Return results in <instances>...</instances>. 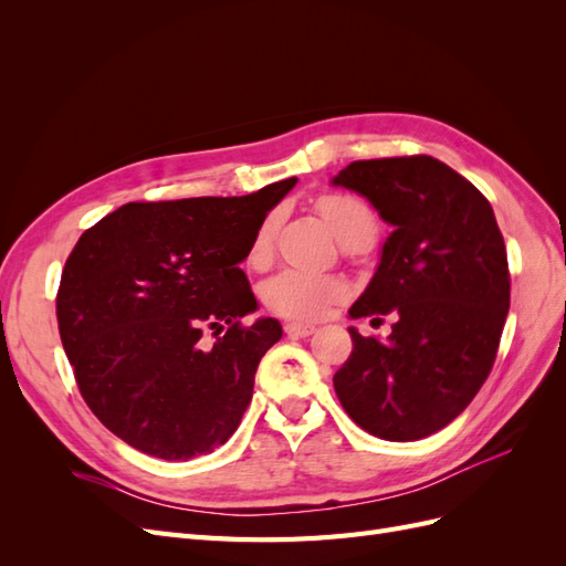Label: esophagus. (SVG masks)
<instances>
[{
	"instance_id": "esophagus-1",
	"label": "esophagus",
	"mask_w": 566,
	"mask_h": 566,
	"mask_svg": "<svg viewBox=\"0 0 566 566\" xmlns=\"http://www.w3.org/2000/svg\"><path fill=\"white\" fill-rule=\"evenodd\" d=\"M283 331H285V335H290V337H310L316 328H314V325H310V323H295V321H290V323L283 325Z\"/></svg>"
}]
</instances>
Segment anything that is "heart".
I'll list each match as a JSON object with an SVG mask.
<instances>
[{
  "mask_svg": "<svg viewBox=\"0 0 566 566\" xmlns=\"http://www.w3.org/2000/svg\"><path fill=\"white\" fill-rule=\"evenodd\" d=\"M316 212L337 235V241L347 248L370 245L378 233V219L370 205L352 193H323L314 202ZM273 231H276V214H266L256 227L245 260L250 266H262L271 254ZM349 287L333 273H314L302 269H283L264 285V302L273 314L316 321L328 314L331 306L347 297Z\"/></svg>",
  "mask_w": 566,
  "mask_h": 566,
  "instance_id": "b5f03b06",
  "label": "heart"
}]
</instances>
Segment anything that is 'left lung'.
Returning <instances> with one entry per match:
<instances>
[{
	"instance_id": "obj_1",
	"label": "left lung",
	"mask_w": 566,
	"mask_h": 566,
	"mask_svg": "<svg viewBox=\"0 0 566 566\" xmlns=\"http://www.w3.org/2000/svg\"><path fill=\"white\" fill-rule=\"evenodd\" d=\"M333 184L394 227L349 316H397L387 339L349 328L337 399L373 437H430L470 406L499 354L510 310L503 233L482 191L430 156L356 160Z\"/></svg>"
}]
</instances>
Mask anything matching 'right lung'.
<instances>
[{
    "instance_id": "1",
    "label": "right lung",
    "mask_w": 566,
    "mask_h": 566,
    "mask_svg": "<svg viewBox=\"0 0 566 566\" xmlns=\"http://www.w3.org/2000/svg\"><path fill=\"white\" fill-rule=\"evenodd\" d=\"M295 181L127 202L67 254L56 293L63 349L82 399L129 447L188 460L241 424L256 366L283 335L276 318L243 325L256 302L241 262Z\"/></svg>"
}]
</instances>
